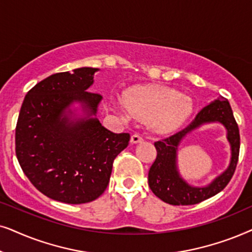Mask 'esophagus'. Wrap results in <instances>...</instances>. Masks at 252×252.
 Segmentation results:
<instances>
[{"label": "esophagus", "mask_w": 252, "mask_h": 252, "mask_svg": "<svg viewBox=\"0 0 252 252\" xmlns=\"http://www.w3.org/2000/svg\"><path fill=\"white\" fill-rule=\"evenodd\" d=\"M130 142H131V144L142 143L143 142V137L138 135V133H135V135H132L131 138H130Z\"/></svg>", "instance_id": "1"}]
</instances>
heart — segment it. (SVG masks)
Instances as JSON below:
<instances>
[{"label":"heart","instance_id":"obj_1","mask_svg":"<svg viewBox=\"0 0 252 252\" xmlns=\"http://www.w3.org/2000/svg\"><path fill=\"white\" fill-rule=\"evenodd\" d=\"M115 106L123 116L130 114L137 120L145 121L158 133L176 130L193 110L190 96L159 84L130 87L123 93L122 99L116 100Z\"/></svg>","mask_w":252,"mask_h":252}]
</instances>
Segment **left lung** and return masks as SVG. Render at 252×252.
<instances>
[{"instance_id": "left-lung-1", "label": "left lung", "mask_w": 252, "mask_h": 252, "mask_svg": "<svg viewBox=\"0 0 252 252\" xmlns=\"http://www.w3.org/2000/svg\"><path fill=\"white\" fill-rule=\"evenodd\" d=\"M210 123H220L226 129V136L231 145V162L227 169L210 185L205 187H193L179 174L177 167V150L187 134L204 124ZM154 146L157 149V159L150 168L149 186L158 198L170 205H193L219 193L233 177L240 152L239 126L228 100L219 96L204 107L182 131L156 142Z\"/></svg>"}]
</instances>
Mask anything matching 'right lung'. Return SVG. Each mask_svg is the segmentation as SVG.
I'll use <instances>...</instances> for the list:
<instances>
[{
	"mask_svg": "<svg viewBox=\"0 0 252 252\" xmlns=\"http://www.w3.org/2000/svg\"><path fill=\"white\" fill-rule=\"evenodd\" d=\"M96 71L84 66L47 77L28 92L19 112V165L40 192L58 202L84 204L101 196L114 159L129 144V133L109 131L96 119L102 96L87 91Z\"/></svg>",
	"mask_w": 252,
	"mask_h": 252,
	"instance_id": "right-lung-1",
	"label": "right lung"
}]
</instances>
